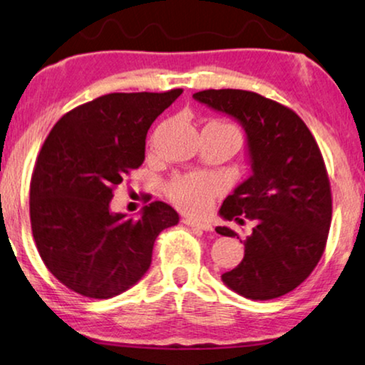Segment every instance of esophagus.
<instances>
[{
  "label": "esophagus",
  "mask_w": 365,
  "mask_h": 365,
  "mask_svg": "<svg viewBox=\"0 0 365 365\" xmlns=\"http://www.w3.org/2000/svg\"><path fill=\"white\" fill-rule=\"evenodd\" d=\"M184 224H187V226H191L194 229H201V231H212V224L209 222H201V221H194V219H184L182 221Z\"/></svg>",
  "instance_id": "obj_1"
}]
</instances>
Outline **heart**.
I'll return each mask as SVG.
<instances>
[{
	"label": "heart",
	"instance_id": "heart-1",
	"mask_svg": "<svg viewBox=\"0 0 365 365\" xmlns=\"http://www.w3.org/2000/svg\"><path fill=\"white\" fill-rule=\"evenodd\" d=\"M219 187L221 186H219L216 179L206 176V174H186V176L174 178L169 182L168 192L174 204L181 207L182 211L202 214L211 207L212 199L219 192Z\"/></svg>",
	"mask_w": 365,
	"mask_h": 365
}]
</instances>
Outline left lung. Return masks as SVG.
I'll return each instance as SVG.
<instances>
[{"instance_id":"1","label":"left lung","mask_w":365,"mask_h":365,"mask_svg":"<svg viewBox=\"0 0 365 365\" xmlns=\"http://www.w3.org/2000/svg\"><path fill=\"white\" fill-rule=\"evenodd\" d=\"M192 98L241 124L251 176L224 199L219 216L256 226L244 259L221 279L252 301H269L306 281L326 247L332 219L331 186L316 139L296 113L257 93L207 89ZM221 236L236 237L226 226Z\"/></svg>"}]
</instances>
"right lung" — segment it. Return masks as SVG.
Here are the masks:
<instances>
[{"label": "right lung", "instance_id": "obj_1", "mask_svg": "<svg viewBox=\"0 0 365 365\" xmlns=\"http://www.w3.org/2000/svg\"><path fill=\"white\" fill-rule=\"evenodd\" d=\"M111 93L64 114L39 151L29 189L36 247L49 272L93 299L118 296L151 266L154 241L176 226L166 202L144 206L139 217L111 211L114 186L144 163L146 134L181 96Z\"/></svg>", "mask_w": 365, "mask_h": 365}]
</instances>
